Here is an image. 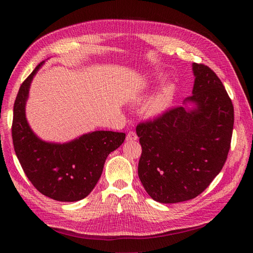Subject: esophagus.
Segmentation results:
<instances>
[{
    "label": "esophagus",
    "mask_w": 253,
    "mask_h": 253,
    "mask_svg": "<svg viewBox=\"0 0 253 253\" xmlns=\"http://www.w3.org/2000/svg\"><path fill=\"white\" fill-rule=\"evenodd\" d=\"M138 139V136L136 135L135 132H128V134L126 135V141H134Z\"/></svg>",
    "instance_id": "obj_1"
}]
</instances>
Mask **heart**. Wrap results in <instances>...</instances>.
<instances>
[{
	"label": "heart",
	"mask_w": 253,
	"mask_h": 253,
	"mask_svg": "<svg viewBox=\"0 0 253 253\" xmlns=\"http://www.w3.org/2000/svg\"><path fill=\"white\" fill-rule=\"evenodd\" d=\"M159 78V77H158ZM175 95V87L173 85H167L160 89V91L152 98V100L148 103L147 115L149 117H159L169 111L173 103V99ZM144 96H139L135 99V102H141L144 100Z\"/></svg>",
	"instance_id": "b5f03b06"
}]
</instances>
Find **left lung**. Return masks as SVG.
I'll return each instance as SVG.
<instances>
[{"mask_svg":"<svg viewBox=\"0 0 253 253\" xmlns=\"http://www.w3.org/2000/svg\"><path fill=\"white\" fill-rule=\"evenodd\" d=\"M194 86L185 104L136 127L142 152L138 176L153 200L175 204L204 192L230 150L234 110L210 67L192 64Z\"/></svg>","mask_w":253,"mask_h":253,"instance_id":"1","label":"left lung"}]
</instances>
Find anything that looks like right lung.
Wrapping results in <instances>:
<instances>
[{"label": "right lung", "mask_w": 253, "mask_h": 253, "mask_svg": "<svg viewBox=\"0 0 253 253\" xmlns=\"http://www.w3.org/2000/svg\"><path fill=\"white\" fill-rule=\"evenodd\" d=\"M43 63L22 83L14 101L13 147L23 171L40 193L59 202H77L95 188L106 157L120 147L126 134L95 131L65 143L40 139L28 125L25 105L30 83Z\"/></svg>", "instance_id": "right-lung-1"}]
</instances>
